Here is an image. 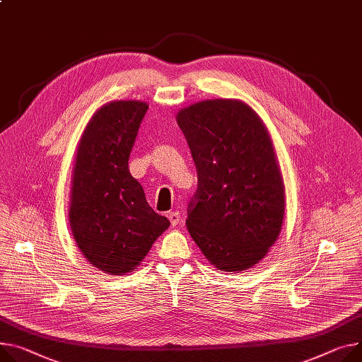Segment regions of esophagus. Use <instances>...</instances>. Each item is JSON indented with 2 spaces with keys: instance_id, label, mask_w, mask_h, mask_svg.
Returning a JSON list of instances; mask_svg holds the SVG:
<instances>
[{
  "instance_id": "1",
  "label": "esophagus",
  "mask_w": 362,
  "mask_h": 362,
  "mask_svg": "<svg viewBox=\"0 0 362 362\" xmlns=\"http://www.w3.org/2000/svg\"><path fill=\"white\" fill-rule=\"evenodd\" d=\"M168 218H170L173 226H177V225L180 223V221H181V214H180V211L174 210V211H170V213H168Z\"/></svg>"
}]
</instances>
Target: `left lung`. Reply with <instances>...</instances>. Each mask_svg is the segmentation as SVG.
Wrapping results in <instances>:
<instances>
[{
    "instance_id": "left-lung-1",
    "label": "left lung",
    "mask_w": 362,
    "mask_h": 362,
    "mask_svg": "<svg viewBox=\"0 0 362 362\" xmlns=\"http://www.w3.org/2000/svg\"><path fill=\"white\" fill-rule=\"evenodd\" d=\"M197 168L187 229L207 261L235 272L258 264L281 232L286 194L269 133L239 100H206L178 111Z\"/></svg>"
}]
</instances>
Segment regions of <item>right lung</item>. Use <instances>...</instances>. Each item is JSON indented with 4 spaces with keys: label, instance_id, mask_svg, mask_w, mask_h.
<instances>
[{
    "label": "right lung",
    "instance_id": "right-lung-1",
    "mask_svg": "<svg viewBox=\"0 0 362 362\" xmlns=\"http://www.w3.org/2000/svg\"><path fill=\"white\" fill-rule=\"evenodd\" d=\"M148 104L111 101L88 122L78 145L69 223L79 251L110 275L132 272L170 228L130 175L129 156Z\"/></svg>",
    "mask_w": 362,
    "mask_h": 362
}]
</instances>
